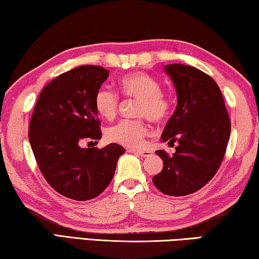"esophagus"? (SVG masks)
Here are the masks:
<instances>
[{
    "instance_id": "1",
    "label": "esophagus",
    "mask_w": 259,
    "mask_h": 259,
    "mask_svg": "<svg viewBox=\"0 0 259 259\" xmlns=\"http://www.w3.org/2000/svg\"><path fill=\"white\" fill-rule=\"evenodd\" d=\"M130 153H134L139 155V156L141 157H148L152 155V152H149V150H134V149H128Z\"/></svg>"
}]
</instances>
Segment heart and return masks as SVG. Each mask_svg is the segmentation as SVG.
Here are the masks:
<instances>
[{"label": "heart", "instance_id": "heart-1", "mask_svg": "<svg viewBox=\"0 0 259 259\" xmlns=\"http://www.w3.org/2000/svg\"><path fill=\"white\" fill-rule=\"evenodd\" d=\"M118 89L122 96L139 99L137 114L146 117L154 122H161L168 118L171 111V101L163 91L157 79L145 71H133L118 81ZM95 109L105 119L116 117L119 97L105 87L97 90L94 98ZM149 127L143 120H121L106 130V139L118 145L138 148L147 135Z\"/></svg>", "mask_w": 259, "mask_h": 259}]
</instances>
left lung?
<instances>
[{"label": "left lung", "mask_w": 259, "mask_h": 259, "mask_svg": "<svg viewBox=\"0 0 259 259\" xmlns=\"http://www.w3.org/2000/svg\"><path fill=\"white\" fill-rule=\"evenodd\" d=\"M164 71L174 83L177 106L161 140L178 146L171 156L157 150L163 169L153 183L164 194L182 197L200 190L217 174L229 141L230 120L220 88L207 74L178 63L164 66Z\"/></svg>", "instance_id": "8db88e82"}]
</instances>
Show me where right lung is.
Segmentation results:
<instances>
[{
  "mask_svg": "<svg viewBox=\"0 0 259 259\" xmlns=\"http://www.w3.org/2000/svg\"><path fill=\"white\" fill-rule=\"evenodd\" d=\"M109 77L101 66H81L51 81L39 95L29 126V141L38 166L57 192L74 200L101 194L116 171L124 147L84 148L102 138L95 109L97 90Z\"/></svg>",
  "mask_w": 259,
  "mask_h": 259,
  "instance_id": "obj_1",
  "label": "right lung"
}]
</instances>
